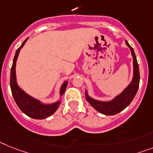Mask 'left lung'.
Masks as SVG:
<instances>
[{
    "mask_svg": "<svg viewBox=\"0 0 153 153\" xmlns=\"http://www.w3.org/2000/svg\"><path fill=\"white\" fill-rule=\"evenodd\" d=\"M125 43L131 50V56L133 57V77L128 86L124 88L120 94L109 101H100L95 100L89 96L88 91L87 89H85V99L88 102V103L95 110L104 115H108V116L115 115L124 110L133 100L138 89V86H139V68H138L135 53H134L133 48L128 43V41L125 40Z\"/></svg>",
    "mask_w": 153,
    "mask_h": 153,
    "instance_id": "obj_1",
    "label": "left lung"
}]
</instances>
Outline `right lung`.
Here are the masks:
<instances>
[{"mask_svg": "<svg viewBox=\"0 0 153 153\" xmlns=\"http://www.w3.org/2000/svg\"><path fill=\"white\" fill-rule=\"evenodd\" d=\"M29 38H27L22 44L20 46L19 49L16 51L15 57L13 60V64L11 69V78H10V85H11V89L12 92V96L15 100L16 104L19 107V109L22 111L27 116L29 117H32L33 119H45V118L49 117L52 114L55 113V111L58 109L59 106L61 102V96L64 95L65 92V89L67 88L68 81H65L63 84L61 85V88H60V99L56 102L51 103V104H45L41 102L39 100L34 98L31 96L25 91L22 89L19 85H18L17 79H16V71H15V68H16V61H17L18 57H19V52L22 48L23 46L26 43Z\"/></svg>", "mask_w": 153, "mask_h": 153, "instance_id": "1", "label": "right lung"}]
</instances>
